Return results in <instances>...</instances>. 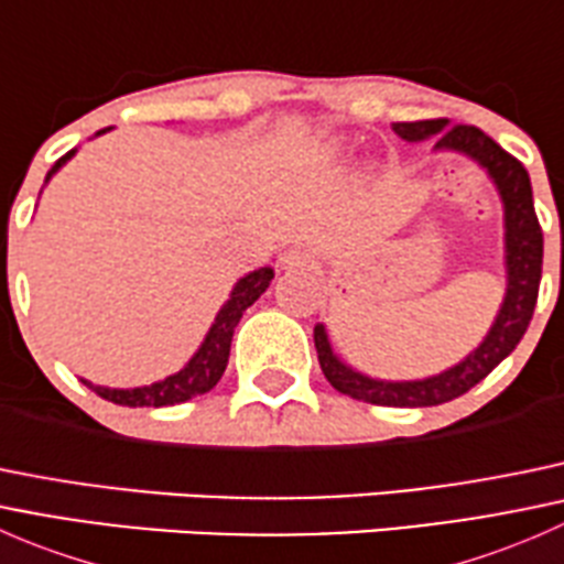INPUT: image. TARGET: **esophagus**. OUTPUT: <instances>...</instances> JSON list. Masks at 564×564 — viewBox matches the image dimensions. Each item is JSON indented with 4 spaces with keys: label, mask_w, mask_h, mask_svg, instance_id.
Listing matches in <instances>:
<instances>
[{
    "label": "esophagus",
    "mask_w": 564,
    "mask_h": 564,
    "mask_svg": "<svg viewBox=\"0 0 564 564\" xmlns=\"http://www.w3.org/2000/svg\"><path fill=\"white\" fill-rule=\"evenodd\" d=\"M308 264H311V256L300 248L286 250V253L281 256V270H286V272H297Z\"/></svg>",
    "instance_id": "34e87169"
}]
</instances>
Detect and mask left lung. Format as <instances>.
Returning <instances> with one entry per match:
<instances>
[{
  "label": "left lung",
  "instance_id": "1",
  "mask_svg": "<svg viewBox=\"0 0 564 564\" xmlns=\"http://www.w3.org/2000/svg\"><path fill=\"white\" fill-rule=\"evenodd\" d=\"M401 139H434V150H456L475 158L497 182L505 204V248H508V294L491 333L480 346L440 377L420 382H379L346 368L329 349L322 324L314 327V344L324 377L335 390L357 401L377 406H436L464 395L488 377L524 338L538 303L540 272H543V229L538 224L532 202V185L524 163L505 152L491 135L475 124H447V119H420V122L392 124Z\"/></svg>",
  "mask_w": 564,
  "mask_h": 564
}]
</instances>
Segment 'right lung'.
<instances>
[{
	"mask_svg": "<svg viewBox=\"0 0 564 564\" xmlns=\"http://www.w3.org/2000/svg\"><path fill=\"white\" fill-rule=\"evenodd\" d=\"M106 130L108 128L98 130L95 135L106 133ZM73 152L76 150H70L67 155H62L59 161L51 166V172L45 180H51V174H54L62 163L70 161ZM272 275H275V272H272L270 267H261V270L240 278V283H237L235 292H231L229 303H226L224 308H220V314L215 316V324L209 327L202 349H198L196 355H193V360L187 362L180 373H174V377H166L163 382L150 384V388H133V390H108V388H98V384H89V382H84V384H87L89 390L98 392L100 398H106V401L119 403V406H174V403H185V401H191V398L204 395V392L213 390L215 384L220 382V377H224L226 362H229L231 335H235V327L240 324L246 308H250V305H253L256 300L267 292Z\"/></svg>",
	"mask_w": 564,
	"mask_h": 564,
	"instance_id": "right-lung-1",
	"label": "right lung"
}]
</instances>
